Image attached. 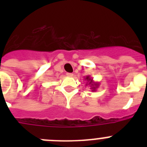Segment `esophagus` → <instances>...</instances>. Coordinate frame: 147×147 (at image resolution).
Returning <instances> with one entry per match:
<instances>
[{
	"label": "esophagus",
	"instance_id": "esophagus-1",
	"mask_svg": "<svg viewBox=\"0 0 147 147\" xmlns=\"http://www.w3.org/2000/svg\"><path fill=\"white\" fill-rule=\"evenodd\" d=\"M67 76H70V77H72L74 76V74L73 73H67Z\"/></svg>",
	"mask_w": 147,
	"mask_h": 147
}]
</instances>
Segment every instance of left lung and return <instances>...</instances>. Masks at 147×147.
Segmentation results:
<instances>
[{
    "label": "left lung",
    "mask_w": 147,
    "mask_h": 147,
    "mask_svg": "<svg viewBox=\"0 0 147 147\" xmlns=\"http://www.w3.org/2000/svg\"><path fill=\"white\" fill-rule=\"evenodd\" d=\"M85 80L87 82L86 85H89L90 87V89L92 90V91H96V89L99 86V83L98 82H95L93 80L92 78H90V76H86V77H85Z\"/></svg>",
    "instance_id": "8db88e82"
}]
</instances>
